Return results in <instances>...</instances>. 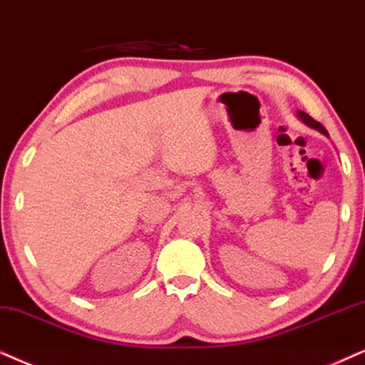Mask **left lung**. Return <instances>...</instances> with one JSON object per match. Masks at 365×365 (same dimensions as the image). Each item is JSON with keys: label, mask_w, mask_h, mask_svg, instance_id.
<instances>
[{"label": "left lung", "mask_w": 365, "mask_h": 365, "mask_svg": "<svg viewBox=\"0 0 365 365\" xmlns=\"http://www.w3.org/2000/svg\"><path fill=\"white\" fill-rule=\"evenodd\" d=\"M297 114H298V118H299V119H302V121H303V123H305V124H308V126H310V128H313V129H317V131L324 133V135H325V136H329V133H327V129H325L324 126H322V124H320V123H318V121H315V119H313L312 116H308V114H307V113H303V110H297Z\"/></svg>", "instance_id": "8db88e82"}]
</instances>
